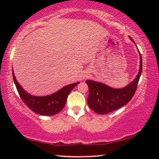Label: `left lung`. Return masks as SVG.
<instances>
[{
	"mask_svg": "<svg viewBox=\"0 0 159 159\" xmlns=\"http://www.w3.org/2000/svg\"><path fill=\"white\" fill-rule=\"evenodd\" d=\"M134 44V41L129 38ZM140 70L135 79L123 88H112L101 82L87 80L89 95L88 103L93 111L98 114H106L122 107L134 96L143 69L142 57L140 53Z\"/></svg>",
	"mask_w": 159,
	"mask_h": 159,
	"instance_id": "obj_1",
	"label": "left lung"
}]
</instances>
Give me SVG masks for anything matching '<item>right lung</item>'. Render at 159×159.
<instances>
[{
    "mask_svg": "<svg viewBox=\"0 0 159 159\" xmlns=\"http://www.w3.org/2000/svg\"><path fill=\"white\" fill-rule=\"evenodd\" d=\"M13 79L18 91L19 96L24 103L32 111L43 116H53L60 112L66 104L69 93L80 82L69 84L60 89L53 94L46 96H34L27 93L16 81L14 71H12Z\"/></svg>",
    "mask_w": 159,
    "mask_h": 159,
    "instance_id": "right-lung-1",
    "label": "right lung"
}]
</instances>
